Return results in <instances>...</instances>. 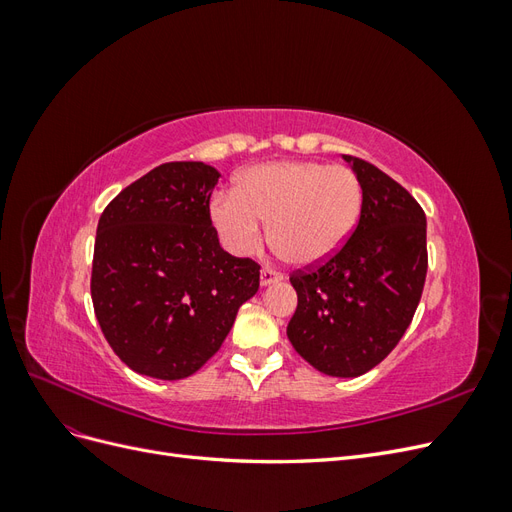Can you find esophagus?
<instances>
[{
	"label": "esophagus",
	"instance_id": "1",
	"mask_svg": "<svg viewBox=\"0 0 512 512\" xmlns=\"http://www.w3.org/2000/svg\"><path fill=\"white\" fill-rule=\"evenodd\" d=\"M282 280H284V275L273 271V269H262L260 271V286L262 288H267V286L277 284V282H282Z\"/></svg>",
	"mask_w": 512,
	"mask_h": 512
}]
</instances>
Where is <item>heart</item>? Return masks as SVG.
I'll list each match as a JSON object with an SVG mask.
<instances>
[{"label":"heart","instance_id":"1","mask_svg":"<svg viewBox=\"0 0 512 512\" xmlns=\"http://www.w3.org/2000/svg\"><path fill=\"white\" fill-rule=\"evenodd\" d=\"M363 209L348 166L280 160L241 170L232 194L213 196L209 220L230 254H252L269 224L273 250L292 267H318L352 237Z\"/></svg>","mask_w":512,"mask_h":512}]
</instances>
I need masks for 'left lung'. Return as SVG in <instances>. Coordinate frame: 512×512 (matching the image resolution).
<instances>
[{
    "label": "left lung",
    "mask_w": 512,
    "mask_h": 512,
    "mask_svg": "<svg viewBox=\"0 0 512 512\" xmlns=\"http://www.w3.org/2000/svg\"><path fill=\"white\" fill-rule=\"evenodd\" d=\"M344 160L363 188L359 224L329 262L290 277L299 303L286 333L322 374L356 378L384 361L410 327L427 275V220L380 168Z\"/></svg>",
    "instance_id": "obj_1"
}]
</instances>
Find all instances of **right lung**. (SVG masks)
<instances>
[{
    "mask_svg": "<svg viewBox=\"0 0 512 512\" xmlns=\"http://www.w3.org/2000/svg\"><path fill=\"white\" fill-rule=\"evenodd\" d=\"M218 179L203 162H166L100 215L91 299L106 342L136 374L192 376L258 292L260 267L224 252L211 226Z\"/></svg>",
    "mask_w": 512,
    "mask_h": 512,
    "instance_id": "add662e5",
    "label": "right lung"
}]
</instances>
